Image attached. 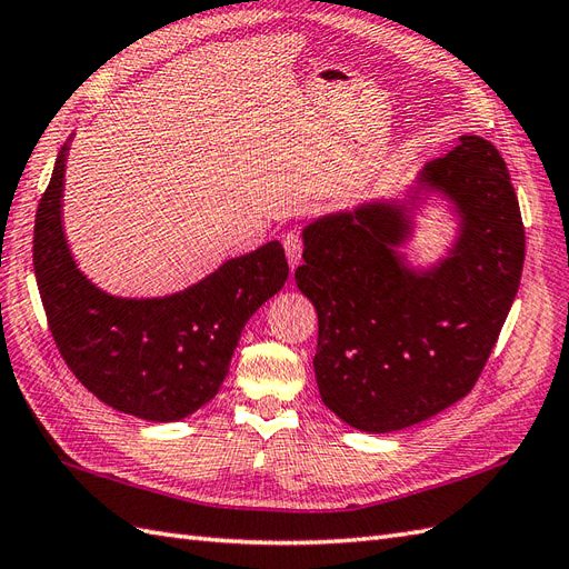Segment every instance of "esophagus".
<instances>
[{"mask_svg": "<svg viewBox=\"0 0 569 569\" xmlns=\"http://www.w3.org/2000/svg\"><path fill=\"white\" fill-rule=\"evenodd\" d=\"M284 251H287V261L291 268H297L301 261V251H303V239L297 230H291L284 234Z\"/></svg>", "mask_w": 569, "mask_h": 569, "instance_id": "obj_1", "label": "esophagus"}]
</instances>
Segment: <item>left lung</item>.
Here are the masks:
<instances>
[{
    "instance_id": "left-lung-1",
    "label": "left lung",
    "mask_w": 569,
    "mask_h": 569,
    "mask_svg": "<svg viewBox=\"0 0 569 569\" xmlns=\"http://www.w3.org/2000/svg\"><path fill=\"white\" fill-rule=\"evenodd\" d=\"M420 189L460 216L453 249L429 270L396 253L412 228L408 203L370 201L303 230L295 278L318 311V389L360 432H396L468 396L522 278L520 203L491 142L462 134L422 168Z\"/></svg>"
}]
</instances>
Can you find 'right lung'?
Wrapping results in <instances>:
<instances>
[{"mask_svg": "<svg viewBox=\"0 0 569 569\" xmlns=\"http://www.w3.org/2000/svg\"><path fill=\"white\" fill-rule=\"evenodd\" d=\"M68 144L36 216L32 266L66 366L99 401L151 422L192 416L218 393L247 320L284 287L280 242L230 258L163 299H120L78 270L61 226Z\"/></svg>", "mask_w": 569, "mask_h": 569, "instance_id": "1", "label": "right lung"}]
</instances>
